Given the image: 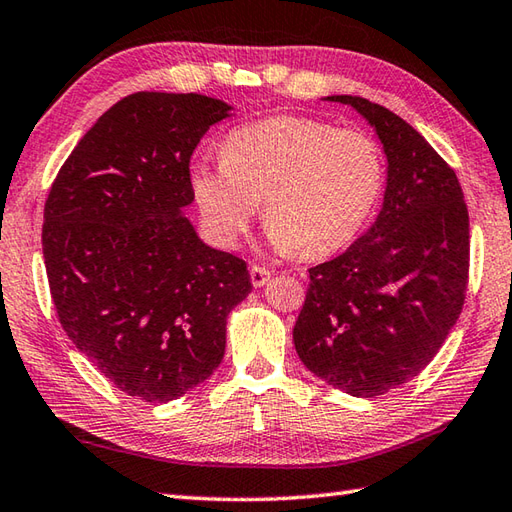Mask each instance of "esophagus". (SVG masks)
<instances>
[{"label": "esophagus", "instance_id": "34e87169", "mask_svg": "<svg viewBox=\"0 0 512 512\" xmlns=\"http://www.w3.org/2000/svg\"><path fill=\"white\" fill-rule=\"evenodd\" d=\"M270 270L264 266H250V282H253L255 288H262L266 286V282L270 279Z\"/></svg>", "mask_w": 512, "mask_h": 512}]
</instances>
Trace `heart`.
Listing matches in <instances>:
<instances>
[{"instance_id": "1", "label": "heart", "mask_w": 512, "mask_h": 512, "mask_svg": "<svg viewBox=\"0 0 512 512\" xmlns=\"http://www.w3.org/2000/svg\"><path fill=\"white\" fill-rule=\"evenodd\" d=\"M382 146L364 130L310 117H268L233 130L222 159L190 177L204 224L235 246L264 199L266 239L279 253L308 259L346 248L382 199Z\"/></svg>"}]
</instances>
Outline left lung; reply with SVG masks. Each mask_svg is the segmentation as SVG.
<instances>
[{
  "mask_svg": "<svg viewBox=\"0 0 512 512\" xmlns=\"http://www.w3.org/2000/svg\"><path fill=\"white\" fill-rule=\"evenodd\" d=\"M324 99L355 108L375 130L386 190L366 233L308 270L293 342L328 386L377 397L422 373L462 313L468 210L455 170L402 117L364 97Z\"/></svg>",
  "mask_w": 512,
  "mask_h": 512,
  "instance_id": "1",
  "label": "left lung"
}]
</instances>
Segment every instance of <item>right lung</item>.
Here are the masks:
<instances>
[{
    "label": "right lung",
    "mask_w": 512,
    "mask_h": 512,
    "mask_svg": "<svg viewBox=\"0 0 512 512\" xmlns=\"http://www.w3.org/2000/svg\"><path fill=\"white\" fill-rule=\"evenodd\" d=\"M197 93H133L79 139L44 206V262L59 322L119 390L150 404L213 375L226 319L248 297L244 259L204 244L190 155L233 115Z\"/></svg>",
    "instance_id": "1"
}]
</instances>
